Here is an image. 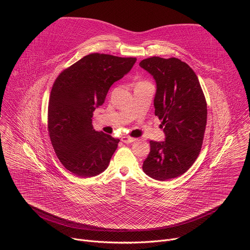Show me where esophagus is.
Wrapping results in <instances>:
<instances>
[{"mask_svg":"<svg viewBox=\"0 0 250 250\" xmlns=\"http://www.w3.org/2000/svg\"><path fill=\"white\" fill-rule=\"evenodd\" d=\"M122 141L125 142V144H131V142L135 141V138L130 137V136H123L122 137Z\"/></svg>","mask_w":250,"mask_h":250,"instance_id":"obj_1","label":"esophagus"}]
</instances>
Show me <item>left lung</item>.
I'll return each instance as SVG.
<instances>
[{
  "mask_svg": "<svg viewBox=\"0 0 250 250\" xmlns=\"http://www.w3.org/2000/svg\"><path fill=\"white\" fill-rule=\"evenodd\" d=\"M139 65L156 81L155 116L166 135L164 141H149L150 152L142 169L153 179H173L200 154L207 125L206 98L196 73L180 59L153 56Z\"/></svg>",
  "mask_w": 250,
  "mask_h": 250,
  "instance_id": "8db88e82",
  "label": "left lung"
}]
</instances>
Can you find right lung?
Wrapping results in <instances>:
<instances>
[{
    "mask_svg": "<svg viewBox=\"0 0 250 250\" xmlns=\"http://www.w3.org/2000/svg\"><path fill=\"white\" fill-rule=\"evenodd\" d=\"M135 61V57L91 53L64 69L54 81L47 130L56 156L68 171L87 178L108 167L120 139L93 128V112Z\"/></svg>",
    "mask_w": 250,
    "mask_h": 250,
    "instance_id": "1",
    "label": "right lung"
}]
</instances>
